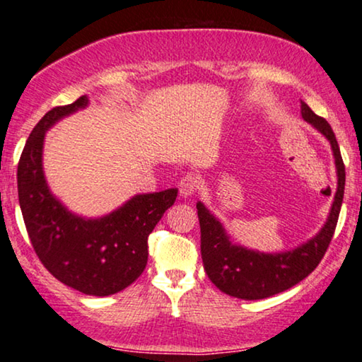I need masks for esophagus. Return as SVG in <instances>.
<instances>
[{
    "label": "esophagus",
    "instance_id": "1",
    "mask_svg": "<svg viewBox=\"0 0 362 362\" xmlns=\"http://www.w3.org/2000/svg\"><path fill=\"white\" fill-rule=\"evenodd\" d=\"M198 179L193 174H187V175H183L182 179H180V182H179V190H180V195L183 197V198H187V197H192L193 193L197 192V188H198Z\"/></svg>",
    "mask_w": 362,
    "mask_h": 362
}]
</instances>
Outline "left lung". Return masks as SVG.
Listing matches in <instances>:
<instances>
[{
  "mask_svg": "<svg viewBox=\"0 0 362 362\" xmlns=\"http://www.w3.org/2000/svg\"><path fill=\"white\" fill-rule=\"evenodd\" d=\"M302 118L322 132L332 144L338 188L329 210L328 220L317 236L300 244L292 251L266 254L243 247L230 241L225 228L208 211L202 202L197 203L202 231L203 267L221 292L243 300H261L281 293L312 274L322 261L332 243L344 195L346 172L341 159L338 141L327 119L315 115L302 101Z\"/></svg>",
  "mask_w": 362,
  "mask_h": 362,
  "instance_id": "1",
  "label": "left lung"
}]
</instances>
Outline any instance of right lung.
<instances>
[{"label": "right lung", "mask_w": 362, "mask_h": 362, "mask_svg": "<svg viewBox=\"0 0 362 362\" xmlns=\"http://www.w3.org/2000/svg\"><path fill=\"white\" fill-rule=\"evenodd\" d=\"M86 106L83 95L74 103L55 106L34 126L18 164V195L29 239L44 267L81 293L106 297L121 292L144 271L147 238L174 205L179 190L136 195L96 220L70 213L45 182L44 137L57 121Z\"/></svg>", "instance_id": "add662e5"}]
</instances>
